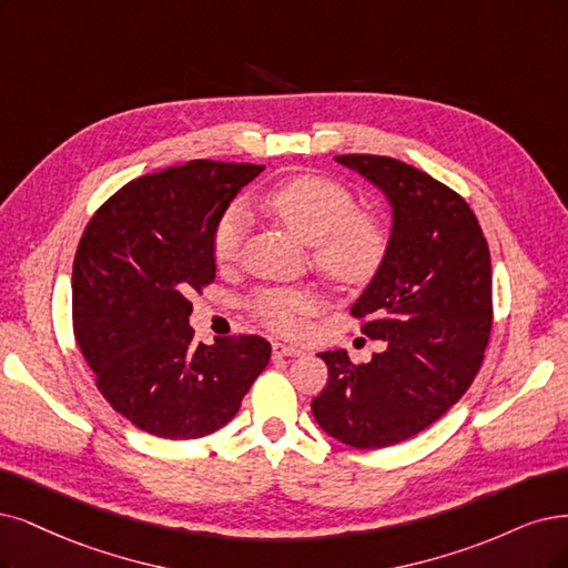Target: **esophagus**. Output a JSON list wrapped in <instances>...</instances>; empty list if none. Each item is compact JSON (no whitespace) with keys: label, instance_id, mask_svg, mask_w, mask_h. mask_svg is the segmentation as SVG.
I'll use <instances>...</instances> for the list:
<instances>
[{"label":"esophagus","instance_id":"34e87169","mask_svg":"<svg viewBox=\"0 0 568 568\" xmlns=\"http://www.w3.org/2000/svg\"><path fill=\"white\" fill-rule=\"evenodd\" d=\"M297 355H302L297 346H287L281 342L273 344V358H297Z\"/></svg>","mask_w":568,"mask_h":568}]
</instances>
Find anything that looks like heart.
I'll list each match as a JSON object with an SVG mask.
<instances>
[{
  "instance_id": "1",
  "label": "heart",
  "mask_w": 568,
  "mask_h": 568,
  "mask_svg": "<svg viewBox=\"0 0 568 568\" xmlns=\"http://www.w3.org/2000/svg\"><path fill=\"white\" fill-rule=\"evenodd\" d=\"M260 203L292 234L311 243L313 264L332 281L344 285L369 283L388 255L390 226L386 217L361 210L351 186L339 180L327 175L287 178L264 192ZM245 231V207L229 205L210 236L217 266L236 262ZM247 308L271 332L292 337L321 311V297L311 287H260L250 295Z\"/></svg>"
}]
</instances>
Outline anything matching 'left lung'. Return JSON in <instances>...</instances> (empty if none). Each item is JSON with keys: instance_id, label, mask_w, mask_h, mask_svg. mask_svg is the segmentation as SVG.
<instances>
[{"instance_id": "1", "label": "left lung", "mask_w": 568, "mask_h": 568, "mask_svg": "<svg viewBox=\"0 0 568 568\" xmlns=\"http://www.w3.org/2000/svg\"><path fill=\"white\" fill-rule=\"evenodd\" d=\"M393 205L388 255L351 316L388 348L365 365L318 353L327 384L318 426L355 449H384L426 430L477 376L491 332V257L466 199L390 156L342 154Z\"/></svg>"}]
</instances>
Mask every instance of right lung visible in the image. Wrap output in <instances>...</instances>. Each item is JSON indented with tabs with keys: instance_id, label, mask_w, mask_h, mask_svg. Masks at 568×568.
I'll use <instances>...</instances> for the list:
<instances>
[{
	"instance_id": "obj_1",
	"label": "right lung",
	"mask_w": 568,
	"mask_h": 568,
	"mask_svg": "<svg viewBox=\"0 0 568 568\" xmlns=\"http://www.w3.org/2000/svg\"><path fill=\"white\" fill-rule=\"evenodd\" d=\"M257 163L196 159L123 184L89 220L72 327L104 400L133 426L196 439L226 426L271 358L257 334L194 342L192 297L215 281L210 236Z\"/></svg>"
}]
</instances>
